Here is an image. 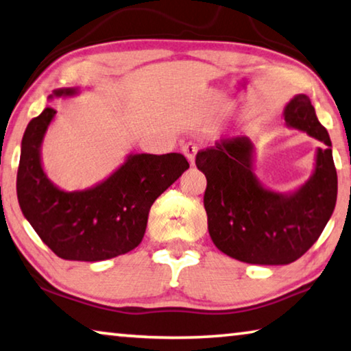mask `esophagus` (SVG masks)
Wrapping results in <instances>:
<instances>
[{
	"mask_svg": "<svg viewBox=\"0 0 351 351\" xmlns=\"http://www.w3.org/2000/svg\"><path fill=\"white\" fill-rule=\"evenodd\" d=\"M181 152H182V154L186 156L189 162H191V165L195 164V156H197V152H198V147L195 145V143H192V142L186 143V145H182Z\"/></svg>",
	"mask_w": 351,
	"mask_h": 351,
	"instance_id": "obj_1",
	"label": "esophagus"
}]
</instances>
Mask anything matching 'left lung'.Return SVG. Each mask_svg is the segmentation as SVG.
I'll return each instance as SVG.
<instances>
[{"label":"left lung","instance_id":"8db88e82","mask_svg":"<svg viewBox=\"0 0 351 351\" xmlns=\"http://www.w3.org/2000/svg\"><path fill=\"white\" fill-rule=\"evenodd\" d=\"M286 126L324 143L313 175L287 193L265 187L254 175L253 142L247 136L220 138L198 152L195 164L208 186L204 209L209 236L230 258L247 264L286 265L308 252L331 219L337 173L330 134L317 120L311 99L300 93L286 104Z\"/></svg>","mask_w":351,"mask_h":351}]
</instances>
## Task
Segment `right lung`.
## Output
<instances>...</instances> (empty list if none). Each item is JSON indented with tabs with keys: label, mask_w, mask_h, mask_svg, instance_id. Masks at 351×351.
Returning a JSON list of instances; mask_svg holds the SVG:
<instances>
[{
	"label": "right lung",
	"mask_w": 351,
	"mask_h": 351,
	"mask_svg": "<svg viewBox=\"0 0 351 351\" xmlns=\"http://www.w3.org/2000/svg\"><path fill=\"white\" fill-rule=\"evenodd\" d=\"M77 93V87L58 88L49 99ZM54 117L56 109L48 106L27 123L21 141L16 197L25 219L66 261L97 263L131 252L145 234L154 199L189 169L187 159L180 153H131L101 182L66 192L42 165V143Z\"/></svg>",
	"instance_id": "add662e5"
}]
</instances>
